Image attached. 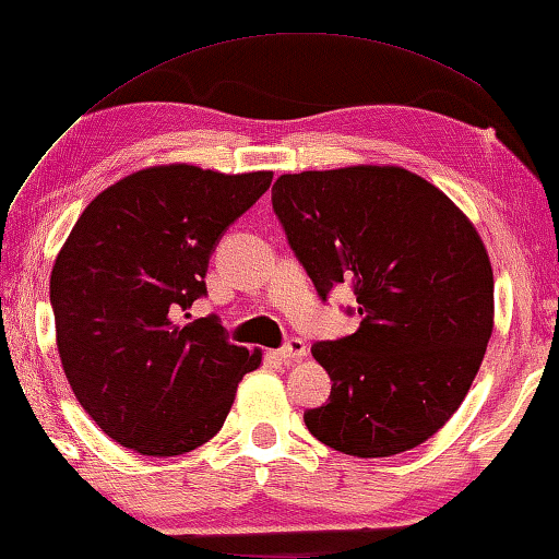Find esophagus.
<instances>
[{"instance_id":"1","label":"esophagus","mask_w":559,"mask_h":559,"mask_svg":"<svg viewBox=\"0 0 559 559\" xmlns=\"http://www.w3.org/2000/svg\"><path fill=\"white\" fill-rule=\"evenodd\" d=\"M306 353H308V348H306L304 341H300V338H290V341L278 350V358H281L283 362H290V360L304 358Z\"/></svg>"}]
</instances>
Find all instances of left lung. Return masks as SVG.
<instances>
[{
  "label": "left lung",
  "mask_w": 559,
  "mask_h": 559,
  "mask_svg": "<svg viewBox=\"0 0 559 559\" xmlns=\"http://www.w3.org/2000/svg\"><path fill=\"white\" fill-rule=\"evenodd\" d=\"M271 201L318 296L348 283L362 316L353 335L313 345L333 385L306 428L353 457L418 448L465 401L492 335L483 238L401 166L283 174Z\"/></svg>",
  "instance_id": "obj_1"
}]
</instances>
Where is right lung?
Returning <instances> with one entry per match:
<instances>
[{
	"label": "right lung",
	"instance_id": "obj_1",
	"mask_svg": "<svg viewBox=\"0 0 559 559\" xmlns=\"http://www.w3.org/2000/svg\"><path fill=\"white\" fill-rule=\"evenodd\" d=\"M273 174L191 164L141 168L102 191L49 278L61 368L99 428L141 455L209 442L263 353L228 343L216 316L186 323L206 296L218 238Z\"/></svg>",
	"mask_w": 559,
	"mask_h": 559
}]
</instances>
